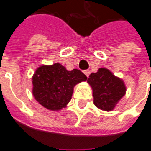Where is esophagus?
<instances>
[{
	"label": "esophagus",
	"instance_id": "obj_1",
	"mask_svg": "<svg viewBox=\"0 0 151 151\" xmlns=\"http://www.w3.org/2000/svg\"><path fill=\"white\" fill-rule=\"evenodd\" d=\"M83 73L86 75V76H87V77H88V76H89V73H90V72H89V70H84Z\"/></svg>",
	"mask_w": 151,
	"mask_h": 151
}]
</instances>
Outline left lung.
Instances as JSON below:
<instances>
[{
    "mask_svg": "<svg viewBox=\"0 0 151 151\" xmlns=\"http://www.w3.org/2000/svg\"><path fill=\"white\" fill-rule=\"evenodd\" d=\"M87 83L93 89L95 106L104 111L113 110L126 94L127 88L123 80L106 68H99L96 73H92Z\"/></svg>",
    "mask_w": 151,
    "mask_h": 151,
    "instance_id": "8db88e82",
    "label": "left lung"
}]
</instances>
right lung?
Segmentation results:
<instances>
[{"mask_svg":"<svg viewBox=\"0 0 151 151\" xmlns=\"http://www.w3.org/2000/svg\"><path fill=\"white\" fill-rule=\"evenodd\" d=\"M87 77L74 69L70 71L59 63L41 65L32 76V93L35 100L49 110L65 108L71 99L74 87Z\"/></svg>","mask_w":151,"mask_h":151,"instance_id":"obj_1","label":"right lung"}]
</instances>
